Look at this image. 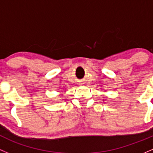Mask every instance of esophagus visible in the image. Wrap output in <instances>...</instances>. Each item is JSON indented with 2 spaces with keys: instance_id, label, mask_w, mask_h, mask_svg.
<instances>
[{
  "instance_id": "obj_1",
  "label": "esophagus",
  "mask_w": 153,
  "mask_h": 153,
  "mask_svg": "<svg viewBox=\"0 0 153 153\" xmlns=\"http://www.w3.org/2000/svg\"><path fill=\"white\" fill-rule=\"evenodd\" d=\"M81 85H82V83H81Z\"/></svg>"
}]
</instances>
